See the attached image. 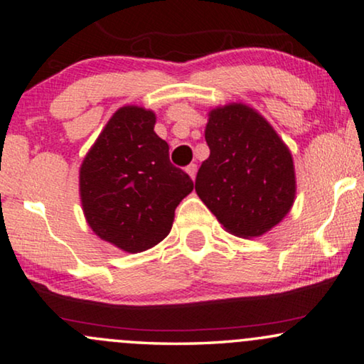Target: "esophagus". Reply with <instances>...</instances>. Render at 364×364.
Masks as SVG:
<instances>
[{"mask_svg": "<svg viewBox=\"0 0 364 364\" xmlns=\"http://www.w3.org/2000/svg\"><path fill=\"white\" fill-rule=\"evenodd\" d=\"M186 172L188 173V176H191L192 181H196V176H197V166H196V164H191V166H187Z\"/></svg>", "mask_w": 364, "mask_h": 364, "instance_id": "esophagus-1", "label": "esophagus"}]
</instances>
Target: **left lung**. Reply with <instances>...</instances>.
Segmentation results:
<instances>
[{
    "instance_id": "8db88e82",
    "label": "left lung",
    "mask_w": 364,
    "mask_h": 364,
    "mask_svg": "<svg viewBox=\"0 0 364 364\" xmlns=\"http://www.w3.org/2000/svg\"><path fill=\"white\" fill-rule=\"evenodd\" d=\"M196 192L233 235L260 237L283 220L295 200L296 181L290 149L268 121L245 104L208 112Z\"/></svg>"
}]
</instances>
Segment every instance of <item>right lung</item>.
I'll list each match as a JSON object with an SVG mask.
<instances>
[{
    "instance_id": "right-lung-1",
    "label": "right lung",
    "mask_w": 364,
    "mask_h": 364,
    "mask_svg": "<svg viewBox=\"0 0 364 364\" xmlns=\"http://www.w3.org/2000/svg\"><path fill=\"white\" fill-rule=\"evenodd\" d=\"M156 114L139 106L114 112L79 171L84 217L99 238L129 253L168 235L176 208L193 191L154 132Z\"/></svg>"
}]
</instances>
